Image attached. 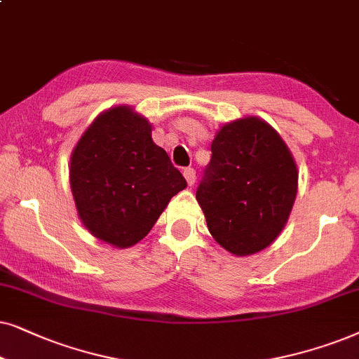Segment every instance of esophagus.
<instances>
[{
	"instance_id": "obj_1",
	"label": "esophagus",
	"mask_w": 359,
	"mask_h": 359,
	"mask_svg": "<svg viewBox=\"0 0 359 359\" xmlns=\"http://www.w3.org/2000/svg\"><path fill=\"white\" fill-rule=\"evenodd\" d=\"M184 177H185V180H187L189 185H194V182H195V170L192 169V167H187V169H184Z\"/></svg>"
}]
</instances>
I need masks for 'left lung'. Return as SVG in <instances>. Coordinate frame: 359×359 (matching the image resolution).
I'll use <instances>...</instances> for the list:
<instances>
[{"label": "left lung", "mask_w": 359, "mask_h": 359, "mask_svg": "<svg viewBox=\"0 0 359 359\" xmlns=\"http://www.w3.org/2000/svg\"><path fill=\"white\" fill-rule=\"evenodd\" d=\"M297 180L287 144L264 119L248 116L223 124L197 189L215 241L235 256L269 246L292 212Z\"/></svg>", "instance_id": "8db88e82"}]
</instances>
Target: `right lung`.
Returning <instances> with one entry per match:
<instances>
[{"mask_svg": "<svg viewBox=\"0 0 359 359\" xmlns=\"http://www.w3.org/2000/svg\"><path fill=\"white\" fill-rule=\"evenodd\" d=\"M151 124L131 107L95 118L70 156V189L83 226L116 248L140 243L167 203L187 187Z\"/></svg>", "mask_w": 359, "mask_h": 359, "instance_id": "obj_1", "label": "right lung"}]
</instances>
